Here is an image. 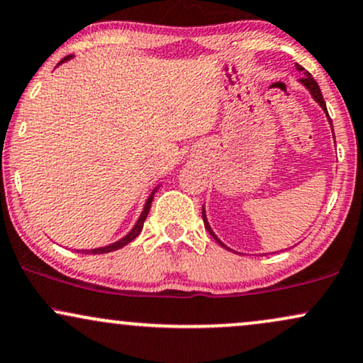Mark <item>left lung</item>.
I'll return each instance as SVG.
<instances>
[{"label": "left lung", "instance_id": "left-lung-1", "mask_svg": "<svg viewBox=\"0 0 363 363\" xmlns=\"http://www.w3.org/2000/svg\"><path fill=\"white\" fill-rule=\"evenodd\" d=\"M296 69H298V71H301V72L304 74V76H303V79H299V82H301V84H303L304 87H306V89L309 91V93H311V96H313V98H314V101H316V103L320 104V106L323 108V111H325V113H326V116H328V121H330V125H331V130H333V123H331V118H330V115H328V111H326V103H325V99H323L321 89H320V86H318V82L314 81L311 74H309V72H308L306 69H304V67H301L299 64H296ZM333 138H335V133H333ZM203 221H204V226H206V230L209 231V233H211V237L215 238L216 242L220 243L221 247L228 248V247L225 245L223 242H221L220 238L216 237V235H215V231H213V230H211V226H209V223H208V218H206V211H204V208H203ZM228 250H230V248H228Z\"/></svg>", "mask_w": 363, "mask_h": 363}]
</instances>
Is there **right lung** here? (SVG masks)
<instances>
[{
    "mask_svg": "<svg viewBox=\"0 0 363 363\" xmlns=\"http://www.w3.org/2000/svg\"><path fill=\"white\" fill-rule=\"evenodd\" d=\"M71 59V57H64L62 60H60V64L62 62H65V60H69ZM157 189H159V186L155 187L154 191H152L150 193V196H148V199H147V203H145V206H143V211H142V215H140V218H138V221L137 223H135V226L132 230H130V233L128 235H125L123 238H120L118 240V242H115V243H111V245H106V247H99V248H93V250H77V252H82V253H108V252H113V250H118V248H121V247H125V245H128L130 242H132V240H135L140 235V231H142V228H143V221L147 220V215H148V211H150V206H152V199H154V194L157 193Z\"/></svg>",
    "mask_w": 363,
    "mask_h": 363,
    "instance_id": "right-lung-1",
    "label": "right lung"
}]
</instances>
